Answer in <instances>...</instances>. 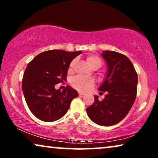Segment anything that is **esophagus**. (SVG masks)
<instances>
[{"label":"esophagus","mask_w":158,"mask_h":158,"mask_svg":"<svg viewBox=\"0 0 158 158\" xmlns=\"http://www.w3.org/2000/svg\"><path fill=\"white\" fill-rule=\"evenodd\" d=\"M84 95H85V94H83V93H82V92H79V96H84Z\"/></svg>","instance_id":"34e87169"}]
</instances>
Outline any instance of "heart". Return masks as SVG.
I'll list each match as a JSON object with an SVG mask.
<instances>
[{
	"mask_svg": "<svg viewBox=\"0 0 158 158\" xmlns=\"http://www.w3.org/2000/svg\"><path fill=\"white\" fill-rule=\"evenodd\" d=\"M87 62L90 68H99L101 65L102 61L101 59L98 56L95 55H88L87 58H86ZM75 60H73L71 62L69 67V72L71 73L73 71V67L75 65ZM72 85L74 88L79 90H82V91H86L90 89L94 85V81L92 78H87V77H77L73 80Z\"/></svg>",
	"mask_w": 158,
	"mask_h": 158,
	"instance_id": "obj_1",
	"label": "heart"
}]
</instances>
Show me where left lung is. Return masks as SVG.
Returning <instances> with one entry per match:
<instances>
[{"instance_id": "left-lung-1", "label": "left lung", "mask_w": 158, "mask_h": 158, "mask_svg": "<svg viewBox=\"0 0 158 158\" xmlns=\"http://www.w3.org/2000/svg\"><path fill=\"white\" fill-rule=\"evenodd\" d=\"M107 64L104 81L98 88L105 98L98 101L95 96L94 104L86 109L90 120L101 126H112L120 122L130 111L137 96V73L127 56L114 51L101 54Z\"/></svg>"}]
</instances>
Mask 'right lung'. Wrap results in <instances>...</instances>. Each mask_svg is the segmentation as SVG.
Returning a JSON list of instances; mask_svg holds the SVG:
<instances>
[{
    "instance_id": "obj_1",
    "label": "right lung",
    "mask_w": 158,
    "mask_h": 158,
    "mask_svg": "<svg viewBox=\"0 0 158 158\" xmlns=\"http://www.w3.org/2000/svg\"><path fill=\"white\" fill-rule=\"evenodd\" d=\"M81 53L52 49L39 54L28 64L22 90L28 107L39 119L47 122L60 119L68 112L73 99L78 96L70 85L62 91L55 86L66 81L71 61Z\"/></svg>"
}]
</instances>
